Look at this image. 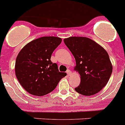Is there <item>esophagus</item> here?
<instances>
[{
    "mask_svg": "<svg viewBox=\"0 0 125 125\" xmlns=\"http://www.w3.org/2000/svg\"><path fill=\"white\" fill-rule=\"evenodd\" d=\"M66 73H67V74H68V76H70V75L71 74V71L69 70V69H68V70H67V71H66Z\"/></svg>",
    "mask_w": 125,
    "mask_h": 125,
    "instance_id": "1",
    "label": "esophagus"
}]
</instances>
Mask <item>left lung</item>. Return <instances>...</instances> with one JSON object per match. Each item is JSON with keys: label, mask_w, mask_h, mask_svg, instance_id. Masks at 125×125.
I'll list each match as a JSON object with an SVG mask.
<instances>
[{"label": "left lung", "mask_w": 125, "mask_h": 125, "mask_svg": "<svg viewBox=\"0 0 125 125\" xmlns=\"http://www.w3.org/2000/svg\"><path fill=\"white\" fill-rule=\"evenodd\" d=\"M64 42L74 57V70L81 76L76 91L84 96L98 93L106 85L112 73L113 66L106 51L88 37H70Z\"/></svg>", "instance_id": "left-lung-1"}]
</instances>
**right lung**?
<instances>
[{
  "mask_svg": "<svg viewBox=\"0 0 125 125\" xmlns=\"http://www.w3.org/2000/svg\"><path fill=\"white\" fill-rule=\"evenodd\" d=\"M61 42V38L57 37H40L27 44L17 55L15 75L31 94L41 96L49 93L67 75L59 72L57 64L51 61L52 54Z\"/></svg>",
  "mask_w": 125,
  "mask_h": 125,
  "instance_id": "obj_1",
  "label": "right lung"
}]
</instances>
